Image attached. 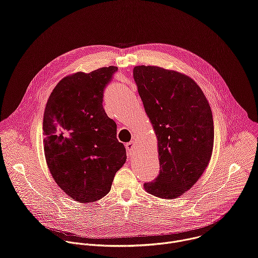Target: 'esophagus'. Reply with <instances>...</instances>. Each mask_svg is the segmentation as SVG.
Listing matches in <instances>:
<instances>
[{"instance_id":"esophagus-1","label":"esophagus","mask_w":258,"mask_h":258,"mask_svg":"<svg viewBox=\"0 0 258 258\" xmlns=\"http://www.w3.org/2000/svg\"><path fill=\"white\" fill-rule=\"evenodd\" d=\"M137 145H138V144H137V141L133 140V141H131V142H128V143L125 144V148H126V150H127L128 152H132L133 150H135Z\"/></svg>"}]
</instances>
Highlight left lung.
Masks as SVG:
<instances>
[{"mask_svg":"<svg viewBox=\"0 0 258 258\" xmlns=\"http://www.w3.org/2000/svg\"><path fill=\"white\" fill-rule=\"evenodd\" d=\"M134 80L158 140L160 172L144 188L159 198H177L210 161L214 127L209 103L191 78L174 70L136 66Z\"/></svg>","mask_w":258,"mask_h":258,"instance_id":"obj_1","label":"left lung"}]
</instances>
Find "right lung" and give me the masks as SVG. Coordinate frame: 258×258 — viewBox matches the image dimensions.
Segmentation results:
<instances>
[{
	"mask_svg": "<svg viewBox=\"0 0 258 258\" xmlns=\"http://www.w3.org/2000/svg\"><path fill=\"white\" fill-rule=\"evenodd\" d=\"M116 66L62 79L51 93L44 113V151L61 190L81 203L106 196L126 151L116 138V123L103 108L106 86Z\"/></svg>",
	"mask_w": 258,
	"mask_h": 258,
	"instance_id": "right-lung-1",
	"label": "right lung"
}]
</instances>
